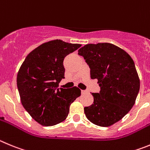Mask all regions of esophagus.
<instances>
[{
  "label": "esophagus",
  "mask_w": 150,
  "mask_h": 150,
  "mask_svg": "<svg viewBox=\"0 0 150 150\" xmlns=\"http://www.w3.org/2000/svg\"><path fill=\"white\" fill-rule=\"evenodd\" d=\"M86 93H87V91H86V90H81V93L82 94H85Z\"/></svg>",
  "instance_id": "obj_1"
}]
</instances>
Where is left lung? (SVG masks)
<instances>
[{
    "label": "left lung",
    "mask_w": 150,
    "mask_h": 150,
    "mask_svg": "<svg viewBox=\"0 0 150 150\" xmlns=\"http://www.w3.org/2000/svg\"><path fill=\"white\" fill-rule=\"evenodd\" d=\"M97 79L101 90L92 93L93 103L84 108L92 123L108 127L120 121L135 103L140 78L134 63L123 49L108 42L87 44L78 50Z\"/></svg>",
    "instance_id": "1"
}]
</instances>
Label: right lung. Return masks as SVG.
I'll return each instance as SVG.
<instances>
[{"label": "right lung", "instance_id": "right-lung-1", "mask_svg": "<svg viewBox=\"0 0 150 150\" xmlns=\"http://www.w3.org/2000/svg\"><path fill=\"white\" fill-rule=\"evenodd\" d=\"M81 46L60 40L43 43L30 52L17 75V86L23 107L44 126L64 121L70 105L81 96L78 87L58 88L64 78L65 57Z\"/></svg>", "mask_w": 150, "mask_h": 150}]
</instances>
